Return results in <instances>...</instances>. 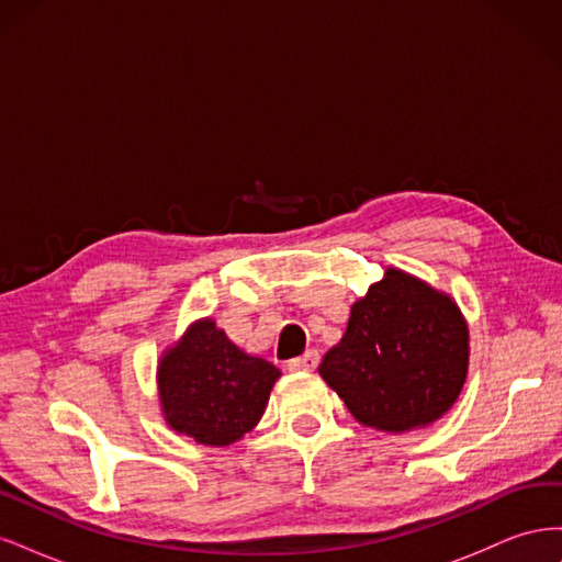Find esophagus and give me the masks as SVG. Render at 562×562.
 <instances>
[{
	"label": "esophagus",
	"mask_w": 562,
	"mask_h": 562,
	"mask_svg": "<svg viewBox=\"0 0 562 562\" xmlns=\"http://www.w3.org/2000/svg\"><path fill=\"white\" fill-rule=\"evenodd\" d=\"M321 363V353L316 349L304 351L297 359L288 361V370H316V366Z\"/></svg>",
	"instance_id": "obj_1"
}]
</instances>
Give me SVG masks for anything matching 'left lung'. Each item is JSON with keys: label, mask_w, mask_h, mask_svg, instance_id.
Here are the masks:
<instances>
[{"label": "left lung", "mask_w": 562, "mask_h": 562, "mask_svg": "<svg viewBox=\"0 0 562 562\" xmlns=\"http://www.w3.org/2000/svg\"><path fill=\"white\" fill-rule=\"evenodd\" d=\"M469 368V328L457 304L398 269L351 307L321 378L366 427L411 431L457 401Z\"/></svg>", "instance_id": "left-lung-1"}]
</instances>
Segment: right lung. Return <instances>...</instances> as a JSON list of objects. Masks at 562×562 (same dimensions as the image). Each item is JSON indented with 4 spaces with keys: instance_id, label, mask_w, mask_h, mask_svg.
<instances>
[{
    "instance_id": "1",
    "label": "right lung",
    "mask_w": 562,
    "mask_h": 562,
    "mask_svg": "<svg viewBox=\"0 0 562 562\" xmlns=\"http://www.w3.org/2000/svg\"><path fill=\"white\" fill-rule=\"evenodd\" d=\"M279 368L232 345L215 321L184 333L159 363L166 422L201 446H229L265 413Z\"/></svg>"
}]
</instances>
